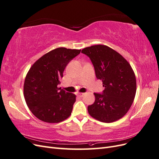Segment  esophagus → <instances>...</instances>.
<instances>
[{"mask_svg":"<svg viewBox=\"0 0 159 159\" xmlns=\"http://www.w3.org/2000/svg\"><path fill=\"white\" fill-rule=\"evenodd\" d=\"M84 94L85 93H78V96L80 98H82L83 96L84 95Z\"/></svg>","mask_w":159,"mask_h":159,"instance_id":"esophagus-1","label":"esophagus"}]
</instances>
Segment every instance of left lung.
Returning <instances> with one entry per match:
<instances>
[{"label":"left lung","mask_w":159,"mask_h":159,"mask_svg":"<svg viewBox=\"0 0 159 159\" xmlns=\"http://www.w3.org/2000/svg\"><path fill=\"white\" fill-rule=\"evenodd\" d=\"M81 52L89 57L97 78L102 80L103 94L94 93L95 102L88 107L90 116L104 123L121 119L132 105L137 91L134 71L124 57L109 46L98 44Z\"/></svg>","instance_id":"1"}]
</instances>
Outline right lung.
<instances>
[{"mask_svg": "<svg viewBox=\"0 0 159 159\" xmlns=\"http://www.w3.org/2000/svg\"><path fill=\"white\" fill-rule=\"evenodd\" d=\"M81 50L57 48L36 60L24 83L26 105L41 121L57 123L68 119L75 102V94L57 87L67 64Z\"/></svg>", "mask_w": 159, "mask_h": 159, "instance_id": "add662e5", "label": "right lung"}]
</instances>
